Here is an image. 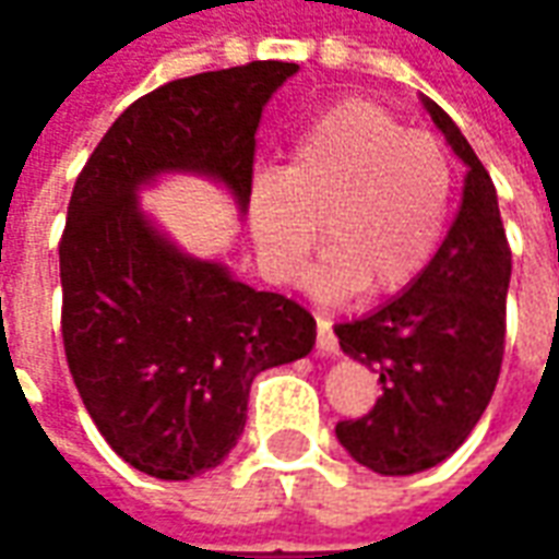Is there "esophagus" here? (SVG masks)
<instances>
[{"instance_id": "obj_1", "label": "esophagus", "mask_w": 559, "mask_h": 559, "mask_svg": "<svg viewBox=\"0 0 559 559\" xmlns=\"http://www.w3.org/2000/svg\"><path fill=\"white\" fill-rule=\"evenodd\" d=\"M317 353L320 356H335L338 353V338H335L332 323L326 317H317Z\"/></svg>"}]
</instances>
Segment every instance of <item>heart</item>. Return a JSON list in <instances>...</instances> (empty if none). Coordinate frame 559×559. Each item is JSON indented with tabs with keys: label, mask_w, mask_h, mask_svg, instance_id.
Returning a JSON list of instances; mask_svg holds the SVG:
<instances>
[{
	"label": "heart",
	"mask_w": 559,
	"mask_h": 559,
	"mask_svg": "<svg viewBox=\"0 0 559 559\" xmlns=\"http://www.w3.org/2000/svg\"><path fill=\"white\" fill-rule=\"evenodd\" d=\"M452 173L437 140L407 131L374 102H341L293 140L287 170L248 185V224L260 266L275 284L299 281L320 239L308 287L344 302L368 287L404 290L431 263L449 212Z\"/></svg>",
	"instance_id": "heart-1"
}]
</instances>
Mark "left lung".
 Wrapping results in <instances>:
<instances>
[{
	"instance_id": "8db88e82",
	"label": "left lung",
	"mask_w": 559,
	"mask_h": 559,
	"mask_svg": "<svg viewBox=\"0 0 559 559\" xmlns=\"http://www.w3.org/2000/svg\"><path fill=\"white\" fill-rule=\"evenodd\" d=\"M421 104L467 167L461 209L407 290L335 326L341 350L383 383L374 411L338 421L335 437L380 476H411L452 455L488 407L503 365L512 251L497 191L443 107L425 95Z\"/></svg>"
}]
</instances>
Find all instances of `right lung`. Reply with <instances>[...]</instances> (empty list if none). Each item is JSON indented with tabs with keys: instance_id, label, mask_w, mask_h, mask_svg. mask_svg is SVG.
I'll list each match as a JSON object with an SVG mask.
<instances>
[{
	"instance_id": "right-lung-1",
	"label": "right lung",
	"mask_w": 559,
	"mask_h": 559,
	"mask_svg": "<svg viewBox=\"0 0 559 559\" xmlns=\"http://www.w3.org/2000/svg\"><path fill=\"white\" fill-rule=\"evenodd\" d=\"M296 71L248 62L148 92L74 182L59 242L68 368L110 449L155 479L218 467L245 431L254 377L308 356L317 323L218 260L185 254L140 191L191 173L227 188L245 215L260 116Z\"/></svg>"
}]
</instances>
